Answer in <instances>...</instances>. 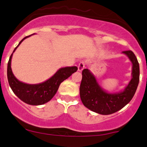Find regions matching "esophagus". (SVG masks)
<instances>
[{"instance_id":"obj_1","label":"esophagus","mask_w":147,"mask_h":147,"mask_svg":"<svg viewBox=\"0 0 147 147\" xmlns=\"http://www.w3.org/2000/svg\"><path fill=\"white\" fill-rule=\"evenodd\" d=\"M85 63L84 61H81L78 65V71L79 72H82L83 69L85 67Z\"/></svg>"}]
</instances>
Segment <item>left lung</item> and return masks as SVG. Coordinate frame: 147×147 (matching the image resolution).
<instances>
[{
  "mask_svg": "<svg viewBox=\"0 0 147 147\" xmlns=\"http://www.w3.org/2000/svg\"><path fill=\"white\" fill-rule=\"evenodd\" d=\"M132 63V79L123 91L110 93L100 86L96 78L89 69H84L80 87L82 102L89 110L110 115L120 111L132 100L140 82V65L132 51H123Z\"/></svg>",
  "mask_w": 147,
  "mask_h": 147,
  "instance_id": "left-lung-1",
  "label": "left lung"
}]
</instances>
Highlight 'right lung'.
<instances>
[{
	"mask_svg": "<svg viewBox=\"0 0 147 147\" xmlns=\"http://www.w3.org/2000/svg\"><path fill=\"white\" fill-rule=\"evenodd\" d=\"M32 34V35H33ZM31 36V35H30ZM30 36L24 37L21 40L18 46L14 49L7 63V75L9 85L14 94L24 103L32 106H38L47 103L56 94L60 84L67 79L74 72L78 70L76 66L61 67L55 74L46 81L39 84H30L20 81L15 77L11 69V60L13 53L25 38Z\"/></svg>",
	"mask_w": 147,
	"mask_h": 147,
	"instance_id": "right-lung-1",
	"label": "right lung"
}]
</instances>
